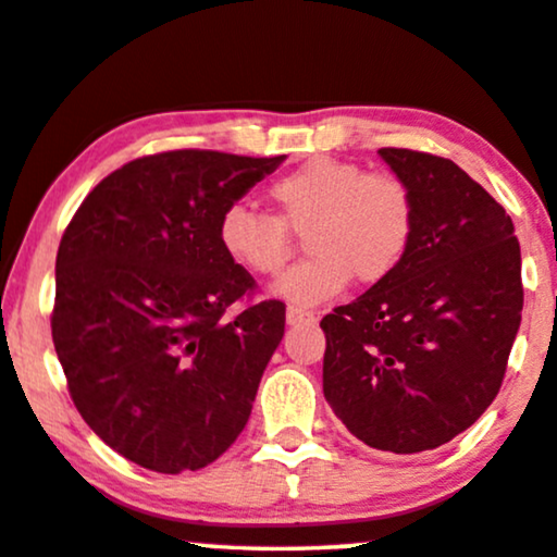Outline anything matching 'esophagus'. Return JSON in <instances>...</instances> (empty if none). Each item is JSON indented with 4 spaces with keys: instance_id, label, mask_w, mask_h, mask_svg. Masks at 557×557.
Returning a JSON list of instances; mask_svg holds the SVG:
<instances>
[{
    "instance_id": "obj_1",
    "label": "esophagus",
    "mask_w": 557,
    "mask_h": 557,
    "mask_svg": "<svg viewBox=\"0 0 557 557\" xmlns=\"http://www.w3.org/2000/svg\"><path fill=\"white\" fill-rule=\"evenodd\" d=\"M287 323H290V325H308V323H315V315L310 313V310L290 306V308H287Z\"/></svg>"
}]
</instances>
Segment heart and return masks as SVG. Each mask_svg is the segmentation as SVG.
<instances>
[{
	"instance_id": "heart-1",
	"label": "heart",
	"mask_w": 557,
	"mask_h": 557,
	"mask_svg": "<svg viewBox=\"0 0 557 557\" xmlns=\"http://www.w3.org/2000/svg\"><path fill=\"white\" fill-rule=\"evenodd\" d=\"M274 216L232 203L219 216L216 239L228 262L274 277L302 236L308 259L274 293L295 306H318L351 283L380 285L405 262L418 232V198L403 175L367 173L356 162L313 158L267 188Z\"/></svg>"
}]
</instances>
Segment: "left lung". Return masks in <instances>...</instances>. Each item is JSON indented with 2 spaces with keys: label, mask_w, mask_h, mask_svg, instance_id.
I'll return each instance as SVG.
<instances>
[{
  "label": "left lung",
  "mask_w": 557,
  "mask_h": 557,
  "mask_svg": "<svg viewBox=\"0 0 557 557\" xmlns=\"http://www.w3.org/2000/svg\"><path fill=\"white\" fill-rule=\"evenodd\" d=\"M412 185L399 270L321 321L323 395L369 448L420 454L471 428L502 387L522 321L515 224L454 160L382 147Z\"/></svg>",
  "instance_id": "obj_1"
}]
</instances>
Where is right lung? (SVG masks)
<instances>
[{"instance_id":"add662e5","label":"right lung","mask_w":557,"mask_h":557,"mask_svg":"<svg viewBox=\"0 0 557 557\" xmlns=\"http://www.w3.org/2000/svg\"><path fill=\"white\" fill-rule=\"evenodd\" d=\"M283 160L145 154L103 177L65 226L55 354L81 418L143 469H203L247 425L285 302H249L255 277L228 262L216 226Z\"/></svg>"}]
</instances>
